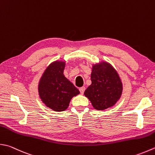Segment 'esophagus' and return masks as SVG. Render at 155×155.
Instances as JSON below:
<instances>
[{
  "mask_svg": "<svg viewBox=\"0 0 155 155\" xmlns=\"http://www.w3.org/2000/svg\"><path fill=\"white\" fill-rule=\"evenodd\" d=\"M84 90H85V87H81L80 89H79V91H80V92H81V94H83L84 93Z\"/></svg>",
  "mask_w": 155,
  "mask_h": 155,
  "instance_id": "34e87169",
  "label": "esophagus"
}]
</instances>
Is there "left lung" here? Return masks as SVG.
I'll use <instances>...</instances> for the list:
<instances>
[{
	"instance_id": "8db88e82",
	"label": "left lung",
	"mask_w": 155,
	"mask_h": 155,
	"mask_svg": "<svg viewBox=\"0 0 155 155\" xmlns=\"http://www.w3.org/2000/svg\"><path fill=\"white\" fill-rule=\"evenodd\" d=\"M91 79L84 94L93 107L104 110L115 105L122 95V84L113 66L105 62L93 65Z\"/></svg>"
}]
</instances>
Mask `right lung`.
<instances>
[{
  "mask_svg": "<svg viewBox=\"0 0 155 155\" xmlns=\"http://www.w3.org/2000/svg\"><path fill=\"white\" fill-rule=\"evenodd\" d=\"M65 62L56 61L48 66L39 83V95L44 104L56 111L66 110L73 97L80 93L64 75Z\"/></svg>",
  "mask_w": 155,
  "mask_h": 155,
  "instance_id": "right-lung-1",
  "label": "right lung"
}]
</instances>
